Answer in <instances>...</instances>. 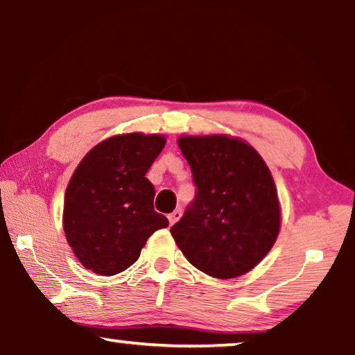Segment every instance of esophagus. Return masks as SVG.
Masks as SVG:
<instances>
[{
	"label": "esophagus",
	"instance_id": "1",
	"mask_svg": "<svg viewBox=\"0 0 355 355\" xmlns=\"http://www.w3.org/2000/svg\"><path fill=\"white\" fill-rule=\"evenodd\" d=\"M180 218H182V209H175V211L167 216V219H169V224H171V225L175 224V222H177Z\"/></svg>",
	"mask_w": 355,
	"mask_h": 355
}]
</instances>
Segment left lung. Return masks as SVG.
Segmentation results:
<instances>
[{"mask_svg":"<svg viewBox=\"0 0 355 355\" xmlns=\"http://www.w3.org/2000/svg\"><path fill=\"white\" fill-rule=\"evenodd\" d=\"M196 197L171 228L188 261L216 279L260 263L277 239L280 207L266 163L249 144L225 135L182 136Z\"/></svg>","mask_w":355,"mask_h":355,"instance_id":"8db88e82","label":"left lung"}]
</instances>
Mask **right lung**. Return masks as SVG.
I'll use <instances>...</instances> for the list:
<instances>
[{"label":"right lung","mask_w":355,"mask_h":355,"mask_svg":"<svg viewBox=\"0 0 355 355\" xmlns=\"http://www.w3.org/2000/svg\"><path fill=\"white\" fill-rule=\"evenodd\" d=\"M166 146L161 135L112 136L89 152L71 175L64 199V232L84 268L114 275L130 268L147 239L169 225L155 211L146 177Z\"/></svg>","instance_id":"add662e5"}]
</instances>
